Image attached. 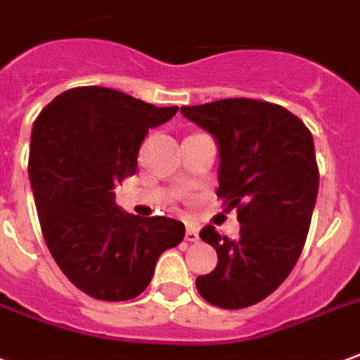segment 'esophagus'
<instances>
[{
    "label": "esophagus",
    "instance_id": "34e87169",
    "mask_svg": "<svg viewBox=\"0 0 360 360\" xmlns=\"http://www.w3.org/2000/svg\"><path fill=\"white\" fill-rule=\"evenodd\" d=\"M186 240L188 242L200 240V231H198L195 226H188V229H186Z\"/></svg>",
    "mask_w": 360,
    "mask_h": 360
}]
</instances>
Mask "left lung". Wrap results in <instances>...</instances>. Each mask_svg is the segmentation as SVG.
I'll return each mask as SVG.
<instances>
[{"mask_svg": "<svg viewBox=\"0 0 360 360\" xmlns=\"http://www.w3.org/2000/svg\"><path fill=\"white\" fill-rule=\"evenodd\" d=\"M180 112L217 141V195L242 225L236 240L211 225L201 231L219 262L195 287L219 308L252 307L289 277L304 248L320 182L314 139L295 114L264 101L225 98Z\"/></svg>", "mask_w": 360, "mask_h": 360, "instance_id": "1", "label": "left lung"}]
</instances>
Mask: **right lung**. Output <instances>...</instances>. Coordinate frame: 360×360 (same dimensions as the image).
Masks as SVG:
<instances>
[{
  "mask_svg": "<svg viewBox=\"0 0 360 360\" xmlns=\"http://www.w3.org/2000/svg\"><path fill=\"white\" fill-rule=\"evenodd\" d=\"M176 112L77 86L58 94L32 126L29 178L44 240L65 277L93 298L141 295L160 254L184 238L180 221L131 215L114 201V186L137 170L145 135Z\"/></svg>",
  "mask_w": 360,
  "mask_h": 360,
  "instance_id": "1",
  "label": "right lung"
}]
</instances>
